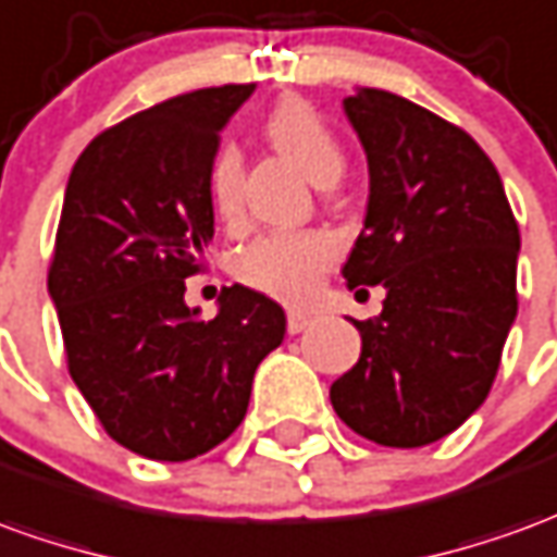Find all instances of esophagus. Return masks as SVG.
<instances>
[{"instance_id": "obj_1", "label": "esophagus", "mask_w": 557, "mask_h": 557, "mask_svg": "<svg viewBox=\"0 0 557 557\" xmlns=\"http://www.w3.org/2000/svg\"><path fill=\"white\" fill-rule=\"evenodd\" d=\"M310 322H313V319L305 317V313H295V310H292L289 317H286V329H289V334H301L307 325H310Z\"/></svg>"}]
</instances>
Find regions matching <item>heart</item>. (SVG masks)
<instances>
[{
    "label": "heart",
    "mask_w": 557,
    "mask_h": 557,
    "mask_svg": "<svg viewBox=\"0 0 557 557\" xmlns=\"http://www.w3.org/2000/svg\"><path fill=\"white\" fill-rule=\"evenodd\" d=\"M268 141L305 171L313 184L341 174V147L322 116L301 99H283L265 120ZM208 196L225 223L244 208V159L235 144H220L208 165ZM341 256L329 232H268L240 250L238 277L286 305H307Z\"/></svg>",
    "instance_id": "obj_1"
}]
</instances>
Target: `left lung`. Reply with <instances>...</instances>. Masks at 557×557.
Returning <instances> with one entry per match:
<instances>
[{
  "instance_id": "obj_1",
  "label": "left lung",
  "mask_w": 557,
  "mask_h": 557,
  "mask_svg": "<svg viewBox=\"0 0 557 557\" xmlns=\"http://www.w3.org/2000/svg\"><path fill=\"white\" fill-rule=\"evenodd\" d=\"M344 108L371 171L344 277L349 289L383 283L386 301L352 319L361 356L329 395L356 434L413 449L492 392L519 310V223L495 162L461 126L386 89H359Z\"/></svg>"
}]
</instances>
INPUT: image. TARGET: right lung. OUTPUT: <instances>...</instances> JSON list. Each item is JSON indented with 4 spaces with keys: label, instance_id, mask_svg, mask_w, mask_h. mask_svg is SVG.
<instances>
[{
    "label": "right lung",
    "instance_id": "obj_1",
    "mask_svg": "<svg viewBox=\"0 0 557 557\" xmlns=\"http://www.w3.org/2000/svg\"><path fill=\"white\" fill-rule=\"evenodd\" d=\"M256 84L193 89L126 116L77 157L48 268L69 373L108 437L153 461L211 453L247 416L286 313L247 286L184 301L213 238L208 165Z\"/></svg>",
    "mask_w": 557,
    "mask_h": 557
}]
</instances>
